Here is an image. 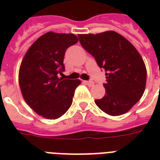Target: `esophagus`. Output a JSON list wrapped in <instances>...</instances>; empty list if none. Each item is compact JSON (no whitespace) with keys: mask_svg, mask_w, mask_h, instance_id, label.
I'll return each mask as SVG.
<instances>
[{"mask_svg":"<svg viewBox=\"0 0 160 160\" xmlns=\"http://www.w3.org/2000/svg\"><path fill=\"white\" fill-rule=\"evenodd\" d=\"M84 82H85V84H86L88 86H90V87L94 86V82H93V81H84Z\"/></svg>","mask_w":160,"mask_h":160,"instance_id":"obj_1","label":"esophagus"}]
</instances>
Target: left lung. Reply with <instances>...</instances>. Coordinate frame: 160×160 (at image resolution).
Segmentation results:
<instances>
[{"label": "left lung", "instance_id": "obj_1", "mask_svg": "<svg viewBox=\"0 0 160 160\" xmlns=\"http://www.w3.org/2000/svg\"><path fill=\"white\" fill-rule=\"evenodd\" d=\"M78 36L84 49L106 71L105 95L95 100L96 105L112 116L127 113L140 100L146 85V66L139 51L114 31Z\"/></svg>", "mask_w": 160, "mask_h": 160}]
</instances>
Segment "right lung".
Wrapping results in <instances>:
<instances>
[{"label":"right lung","mask_w":160,"mask_h":160,"mask_svg":"<svg viewBox=\"0 0 160 160\" xmlns=\"http://www.w3.org/2000/svg\"><path fill=\"white\" fill-rule=\"evenodd\" d=\"M78 41L74 34L49 31L26 51L19 70V85L26 104L40 116L58 119L72 104L81 81L64 80L57 75L65 70V51Z\"/></svg>","instance_id":"1"}]
</instances>
